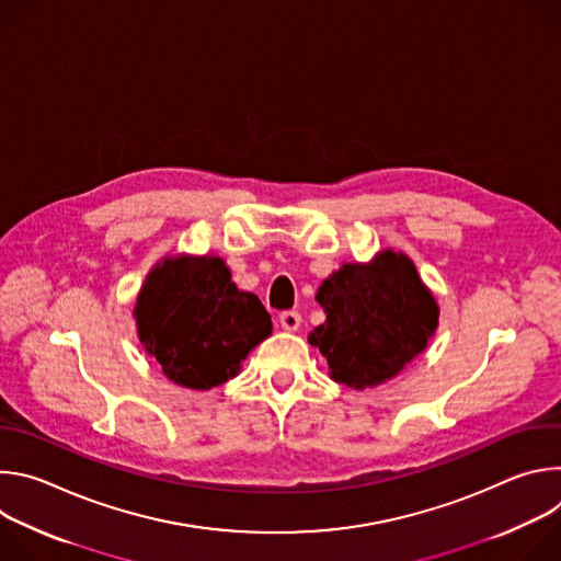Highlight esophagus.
<instances>
[{
	"label": "esophagus",
	"mask_w": 561,
	"mask_h": 561,
	"mask_svg": "<svg viewBox=\"0 0 561 561\" xmlns=\"http://www.w3.org/2000/svg\"><path fill=\"white\" fill-rule=\"evenodd\" d=\"M279 324L284 331H297L301 324V314L297 310H284L279 314Z\"/></svg>",
	"instance_id": "1"
}]
</instances>
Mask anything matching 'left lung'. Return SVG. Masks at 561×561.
Here are the masks:
<instances>
[{"label": "left lung", "instance_id": "left-lung-1", "mask_svg": "<svg viewBox=\"0 0 561 561\" xmlns=\"http://www.w3.org/2000/svg\"><path fill=\"white\" fill-rule=\"evenodd\" d=\"M327 322L308 335L331 379L364 390L402 373L437 331L439 306L415 264L386 249L370 264H344L317 290Z\"/></svg>", "mask_w": 561, "mask_h": 561}]
</instances>
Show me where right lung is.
<instances>
[{
  "mask_svg": "<svg viewBox=\"0 0 561 561\" xmlns=\"http://www.w3.org/2000/svg\"><path fill=\"white\" fill-rule=\"evenodd\" d=\"M133 314L137 335L164 375L195 390L232 379L273 333L271 314L239 290L221 257H164L148 273Z\"/></svg>",
  "mask_w": 561,
  "mask_h": 561,
  "instance_id": "add662e5",
  "label": "right lung"
}]
</instances>
